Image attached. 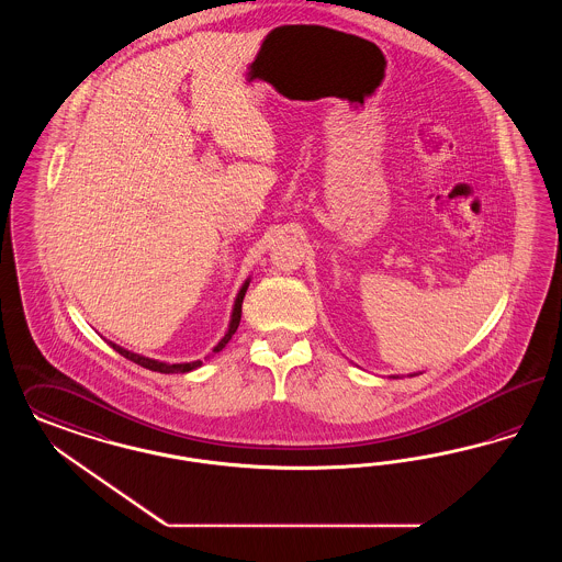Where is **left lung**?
I'll use <instances>...</instances> for the list:
<instances>
[{"label":"left lung","instance_id":"1","mask_svg":"<svg viewBox=\"0 0 562 562\" xmlns=\"http://www.w3.org/2000/svg\"><path fill=\"white\" fill-rule=\"evenodd\" d=\"M409 376H416V374H409ZM391 379H400V376H391Z\"/></svg>","mask_w":562,"mask_h":562}]
</instances>
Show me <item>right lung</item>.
Wrapping results in <instances>:
<instances>
[{
  "label": "right lung",
  "instance_id": "1",
  "mask_svg": "<svg viewBox=\"0 0 562 562\" xmlns=\"http://www.w3.org/2000/svg\"><path fill=\"white\" fill-rule=\"evenodd\" d=\"M248 284H250V278H247V280L243 282L240 291H238L236 299H234L232 315H229V324H227V330H225L224 337L220 338V342L213 347V351H211L204 360H209L213 353H220V351L224 349L225 345L232 340L234 333L238 330L240 315H243V299H245V294H247ZM106 342L113 347L116 353H121L123 358L134 361L137 366H142V368H148V370H153V372H160V374H186V372H192V370H196V368H201L202 366L201 360L181 361V363H169V361L153 360V358H146V356H142V353L130 351V349H125V347L116 345L113 340H106Z\"/></svg>",
  "mask_w": 562,
  "mask_h": 562
}]
</instances>
